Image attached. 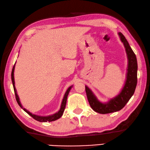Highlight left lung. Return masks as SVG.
<instances>
[{
  "instance_id": "obj_1",
  "label": "left lung",
  "mask_w": 150,
  "mask_h": 150,
  "mask_svg": "<svg viewBox=\"0 0 150 150\" xmlns=\"http://www.w3.org/2000/svg\"><path fill=\"white\" fill-rule=\"evenodd\" d=\"M119 35L124 44L128 58L127 80L121 91L107 103H101L94 95L92 91L86 86V92L90 107L94 111L100 114L111 113L122 109L133 96L137 84L138 64L136 54L122 33L119 32Z\"/></svg>"
}]
</instances>
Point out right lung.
I'll use <instances>...</instances> for the list:
<instances>
[{
  "label": "right lung",
  "instance_id": "1",
  "mask_svg": "<svg viewBox=\"0 0 150 150\" xmlns=\"http://www.w3.org/2000/svg\"><path fill=\"white\" fill-rule=\"evenodd\" d=\"M14 68H15V64L14 65V67H13L12 70L11 78H12V82L13 87H14V93H15L16 99L17 103H18V105H19L21 108L23 109V111L27 112L28 115H30V116L31 117H33L34 119L36 120H38V121H39V122H47V121L51 122V121H54V120H56L57 119H59V118L61 117L62 114H63V112H64V109H65L66 104H67V97L68 96V93H69V92H70L71 88H72V86L68 88V90H67V91H66V93H65L64 96V98H63V99H62V103H61V106H60V110H59V111H58L57 112H56V113L53 114V115H49V116H46V117L39 116V115H36L32 114L30 111H28V110H26L25 108H23V107L22 105V104H21L20 101V99H19V97H18V96L17 91H16V88H15V82H14Z\"/></svg>",
  "mask_w": 150,
  "mask_h": 150
}]
</instances>
